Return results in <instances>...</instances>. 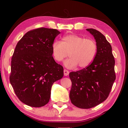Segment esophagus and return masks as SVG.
<instances>
[{"label":"esophagus","mask_w":128,"mask_h":128,"mask_svg":"<svg viewBox=\"0 0 128 128\" xmlns=\"http://www.w3.org/2000/svg\"><path fill=\"white\" fill-rule=\"evenodd\" d=\"M64 74L65 76H67L69 74V71L67 70H64Z\"/></svg>","instance_id":"1"}]
</instances>
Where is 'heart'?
I'll return each mask as SVG.
<instances>
[{
	"label": "heart",
	"mask_w": 128,
	"mask_h": 128,
	"mask_svg": "<svg viewBox=\"0 0 128 128\" xmlns=\"http://www.w3.org/2000/svg\"><path fill=\"white\" fill-rule=\"evenodd\" d=\"M97 49L95 40L75 34L66 36L61 42L56 40L52 44V56L58 62L62 61L69 53L70 58L64 62V65L71 69L77 66L80 68L87 67L94 60Z\"/></svg>",
	"instance_id": "b5f03b06"
}]
</instances>
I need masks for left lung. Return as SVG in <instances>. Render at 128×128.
<instances>
[{
    "label": "left lung",
    "instance_id": "left-lung-1",
    "mask_svg": "<svg viewBox=\"0 0 128 128\" xmlns=\"http://www.w3.org/2000/svg\"><path fill=\"white\" fill-rule=\"evenodd\" d=\"M96 41L97 52L87 67L69 74L72 86L70 92L71 103L78 108H93L106 100L115 81V59L112 47L98 30L87 28Z\"/></svg>",
    "mask_w": 128,
    "mask_h": 128
}]
</instances>
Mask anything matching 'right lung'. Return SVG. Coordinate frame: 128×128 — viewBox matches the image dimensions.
Listing matches in <instances>:
<instances>
[{
  "label": "right lung",
  "mask_w": 128,
  "mask_h": 128,
  "mask_svg": "<svg viewBox=\"0 0 128 128\" xmlns=\"http://www.w3.org/2000/svg\"><path fill=\"white\" fill-rule=\"evenodd\" d=\"M60 32L41 27L18 41L11 61L10 82L20 101L32 107L48 102L54 82L64 76L63 67L52 57V44Z\"/></svg>",
  "instance_id": "add662e5"
}]
</instances>
